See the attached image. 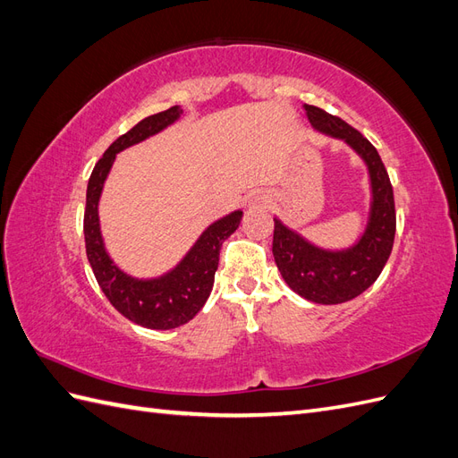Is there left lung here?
<instances>
[{
	"instance_id": "obj_1",
	"label": "left lung",
	"mask_w": 458,
	"mask_h": 458,
	"mask_svg": "<svg viewBox=\"0 0 458 458\" xmlns=\"http://www.w3.org/2000/svg\"><path fill=\"white\" fill-rule=\"evenodd\" d=\"M303 108L317 131L348 143L363 158L370 177L372 200L365 233L344 250L318 248L275 217L273 256L283 279L301 298L332 306L363 294L390 258L395 237L394 189L378 150L369 140L323 108L313 105H303Z\"/></svg>"
}]
</instances>
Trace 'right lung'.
<instances>
[{
	"mask_svg": "<svg viewBox=\"0 0 458 458\" xmlns=\"http://www.w3.org/2000/svg\"><path fill=\"white\" fill-rule=\"evenodd\" d=\"M183 110L177 105L164 113L143 118L140 123L120 135L110 145L103 158L95 164L88 183L86 214H84V237L86 254L95 273V279L108 301L135 325L152 330H168L189 323L206 303L212 293L214 275L219 263L221 244L237 231L242 212L234 210L208 227L199 241L192 244L185 258L177 266L157 279H135L123 273L110 259L99 225V199L106 175L113 168V162L120 150L135 143L145 141L147 137L168 128L179 120Z\"/></svg>",
	"mask_w": 458,
	"mask_h": 458,
	"instance_id": "right-lung-1",
	"label": "right lung"
}]
</instances>
